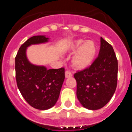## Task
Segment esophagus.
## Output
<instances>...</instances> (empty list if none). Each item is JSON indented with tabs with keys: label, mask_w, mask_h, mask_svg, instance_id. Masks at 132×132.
Wrapping results in <instances>:
<instances>
[{
	"label": "esophagus",
	"mask_w": 132,
	"mask_h": 132,
	"mask_svg": "<svg viewBox=\"0 0 132 132\" xmlns=\"http://www.w3.org/2000/svg\"><path fill=\"white\" fill-rule=\"evenodd\" d=\"M65 78L67 79V78H70L72 77V73H71L69 71H65Z\"/></svg>",
	"instance_id": "esophagus-1"
}]
</instances>
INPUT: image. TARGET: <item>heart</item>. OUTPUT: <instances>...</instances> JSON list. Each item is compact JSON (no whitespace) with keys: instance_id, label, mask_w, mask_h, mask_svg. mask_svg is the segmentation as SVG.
<instances>
[{"instance_id":"heart-1","label":"heart","mask_w":132,"mask_h":132,"mask_svg":"<svg viewBox=\"0 0 132 132\" xmlns=\"http://www.w3.org/2000/svg\"><path fill=\"white\" fill-rule=\"evenodd\" d=\"M66 51L70 53L75 52L71 59L73 68L77 70H84L93 63L97 54V45L94 41L79 39L68 44Z\"/></svg>"}]
</instances>
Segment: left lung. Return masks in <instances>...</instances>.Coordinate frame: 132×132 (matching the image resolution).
Here are the masks:
<instances>
[{
	"label": "left lung",
	"instance_id": "obj_1",
	"mask_svg": "<svg viewBox=\"0 0 132 132\" xmlns=\"http://www.w3.org/2000/svg\"><path fill=\"white\" fill-rule=\"evenodd\" d=\"M77 96L85 108L96 110L108 103L117 86L118 60L114 49L101 38V50L90 67L74 75Z\"/></svg>",
	"mask_w": 132,
	"mask_h": 132
}]
</instances>
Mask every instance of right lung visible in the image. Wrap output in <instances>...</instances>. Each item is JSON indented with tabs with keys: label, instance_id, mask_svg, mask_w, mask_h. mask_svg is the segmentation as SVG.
I'll return each instance as SVG.
<instances>
[{
	"label": "right lung",
	"instance_id": "obj_1",
	"mask_svg": "<svg viewBox=\"0 0 132 132\" xmlns=\"http://www.w3.org/2000/svg\"><path fill=\"white\" fill-rule=\"evenodd\" d=\"M50 38L35 36L21 45L15 58L17 86L24 98L33 108L50 109L59 98L65 79V69H47L44 65L31 63L27 57V48L31 45L45 44Z\"/></svg>",
	"mask_w": 132,
	"mask_h": 132
}]
</instances>
